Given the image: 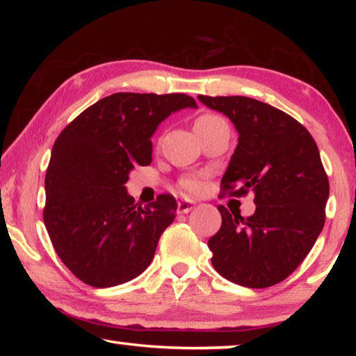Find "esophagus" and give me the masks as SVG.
I'll return each mask as SVG.
<instances>
[{
	"instance_id": "34e87169",
	"label": "esophagus",
	"mask_w": 356,
	"mask_h": 356,
	"mask_svg": "<svg viewBox=\"0 0 356 356\" xmlns=\"http://www.w3.org/2000/svg\"><path fill=\"white\" fill-rule=\"evenodd\" d=\"M195 209V202L188 201V200H182L177 202V212L179 213H188L191 210Z\"/></svg>"
}]
</instances>
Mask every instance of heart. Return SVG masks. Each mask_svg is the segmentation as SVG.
<instances>
[{"label": "heart", "instance_id": "obj_1", "mask_svg": "<svg viewBox=\"0 0 356 356\" xmlns=\"http://www.w3.org/2000/svg\"><path fill=\"white\" fill-rule=\"evenodd\" d=\"M221 118L216 116V114H202L196 119L195 125H200V124H206V122H213V120H220ZM180 188H182L186 195H200L202 191V182L200 179L196 177H184L180 179Z\"/></svg>", "mask_w": 356, "mask_h": 356}]
</instances>
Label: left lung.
<instances>
[{"instance_id":"8db88e82","label":"left lung","mask_w":356,"mask_h":356,"mask_svg":"<svg viewBox=\"0 0 356 356\" xmlns=\"http://www.w3.org/2000/svg\"><path fill=\"white\" fill-rule=\"evenodd\" d=\"M238 131L221 179L222 195L254 193L248 218L218 206L221 227L209 240L212 265L236 284L264 289L284 281L314 246L325 225L328 176L314 138L297 119L256 99L197 95Z\"/></svg>"}]
</instances>
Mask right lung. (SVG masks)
Masks as SVG:
<instances>
[{"label":"right lung","instance_id":"obj_1","mask_svg":"<svg viewBox=\"0 0 356 356\" xmlns=\"http://www.w3.org/2000/svg\"><path fill=\"white\" fill-rule=\"evenodd\" d=\"M196 102L186 94L118 92L72 120L53 144L45 176L44 222L53 248L78 280L113 287L152 262L176 216L170 193L136 207L125 184L134 165L152 161L155 129Z\"/></svg>","mask_w":356,"mask_h":356}]
</instances>
